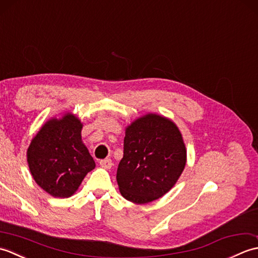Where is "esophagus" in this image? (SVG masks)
Returning <instances> with one entry per match:
<instances>
[{
	"instance_id": "obj_1",
	"label": "esophagus",
	"mask_w": 258,
	"mask_h": 258,
	"mask_svg": "<svg viewBox=\"0 0 258 258\" xmlns=\"http://www.w3.org/2000/svg\"><path fill=\"white\" fill-rule=\"evenodd\" d=\"M100 165H101V167H103V168L109 169V168L112 167V161L109 160V158H105V160H102V161L100 162Z\"/></svg>"
}]
</instances>
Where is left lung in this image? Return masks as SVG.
Masks as SVG:
<instances>
[{"label": "left lung", "instance_id": "left-lung-1", "mask_svg": "<svg viewBox=\"0 0 258 258\" xmlns=\"http://www.w3.org/2000/svg\"><path fill=\"white\" fill-rule=\"evenodd\" d=\"M186 160L182 133L172 119L156 113L140 116L125 127L116 174L120 194L135 204L158 200L176 184Z\"/></svg>", "mask_w": 258, "mask_h": 258}]
</instances>
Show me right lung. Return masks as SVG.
Returning a JSON list of instances; mask_svg holds the SVG:
<instances>
[{
  "instance_id": "obj_1",
  "label": "right lung",
  "mask_w": 258,
  "mask_h": 258,
  "mask_svg": "<svg viewBox=\"0 0 258 258\" xmlns=\"http://www.w3.org/2000/svg\"><path fill=\"white\" fill-rule=\"evenodd\" d=\"M83 123L65 112L41 126L26 152L27 165L36 184L47 194L68 199L79 189L95 162L82 141Z\"/></svg>"
}]
</instances>
